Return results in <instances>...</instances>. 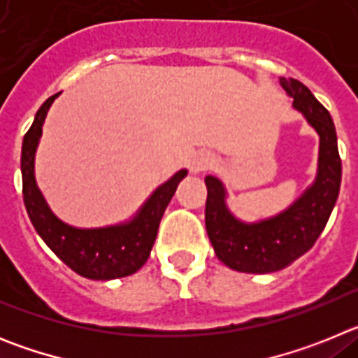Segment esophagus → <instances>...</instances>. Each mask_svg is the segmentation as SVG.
Listing matches in <instances>:
<instances>
[{"label":"esophagus","instance_id":"obj_1","mask_svg":"<svg viewBox=\"0 0 358 358\" xmlns=\"http://www.w3.org/2000/svg\"><path fill=\"white\" fill-rule=\"evenodd\" d=\"M213 156L210 152H197L192 161H189V172L192 173H201L204 170H208L213 164Z\"/></svg>","mask_w":358,"mask_h":358}]
</instances>
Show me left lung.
Instances as JSON below:
<instances>
[{
  "label": "left lung",
  "instance_id": "8db88e82",
  "mask_svg": "<svg viewBox=\"0 0 358 358\" xmlns=\"http://www.w3.org/2000/svg\"><path fill=\"white\" fill-rule=\"evenodd\" d=\"M280 84L292 98V106L319 134L317 176L285 211L252 224L242 222L227 210V192L218 177L208 176L204 179L210 242L218 260L240 273H276L310 251L339 197L343 164L330 113L296 78L281 77Z\"/></svg>",
  "mask_w": 358,
  "mask_h": 358
}]
</instances>
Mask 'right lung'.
<instances>
[{
	"instance_id": "1",
	"label": "right lung",
	"mask_w": 358,
	"mask_h": 358,
	"mask_svg": "<svg viewBox=\"0 0 358 358\" xmlns=\"http://www.w3.org/2000/svg\"><path fill=\"white\" fill-rule=\"evenodd\" d=\"M61 93L50 96L37 110L31 127L23 138L21 150V173H23V201L28 217L46 242L69 268L90 280H116L140 271L150 256V249L156 242L161 217L176 194L177 185L186 177V170L173 173L169 181L147 199L132 220L116 226L80 229L64 224L52 213L41 189L37 188L34 161L36 150L43 134V123L46 120L53 100Z\"/></svg>"
}]
</instances>
